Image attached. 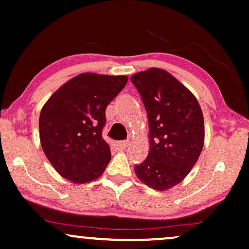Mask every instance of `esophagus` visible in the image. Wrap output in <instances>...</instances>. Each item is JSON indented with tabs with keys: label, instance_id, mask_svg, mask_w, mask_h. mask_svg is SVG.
Masks as SVG:
<instances>
[{
	"label": "esophagus",
	"instance_id": "esophagus-1",
	"mask_svg": "<svg viewBox=\"0 0 249 249\" xmlns=\"http://www.w3.org/2000/svg\"><path fill=\"white\" fill-rule=\"evenodd\" d=\"M115 144L118 149H126L130 142H128V141H118V142H116Z\"/></svg>",
	"mask_w": 249,
	"mask_h": 249
}]
</instances>
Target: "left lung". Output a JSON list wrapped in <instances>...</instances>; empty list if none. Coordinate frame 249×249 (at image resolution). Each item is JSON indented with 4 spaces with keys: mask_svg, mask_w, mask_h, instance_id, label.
Segmentation results:
<instances>
[{
    "mask_svg": "<svg viewBox=\"0 0 249 249\" xmlns=\"http://www.w3.org/2000/svg\"><path fill=\"white\" fill-rule=\"evenodd\" d=\"M131 80L146 108L150 144L134 172L154 190H170L184 180L202 152V110L194 94L163 69L138 72Z\"/></svg>",
    "mask_w": 249,
    "mask_h": 249,
    "instance_id": "1",
    "label": "left lung"
}]
</instances>
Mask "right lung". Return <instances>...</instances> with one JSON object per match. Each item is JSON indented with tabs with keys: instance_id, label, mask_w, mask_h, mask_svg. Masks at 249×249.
<instances>
[{
	"instance_id": "obj_1",
	"label": "right lung",
	"mask_w": 249,
	"mask_h": 249,
	"mask_svg": "<svg viewBox=\"0 0 249 249\" xmlns=\"http://www.w3.org/2000/svg\"><path fill=\"white\" fill-rule=\"evenodd\" d=\"M127 75L85 72L49 97L39 117L40 142L50 164L73 184L101 177L111 160L102 137L107 107L127 83Z\"/></svg>"
}]
</instances>
